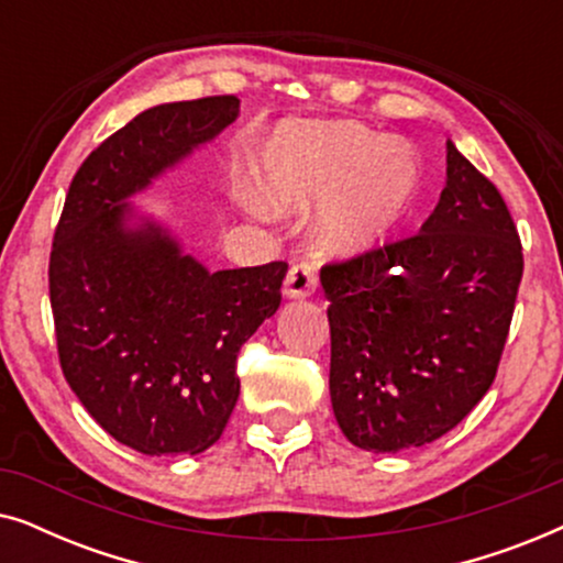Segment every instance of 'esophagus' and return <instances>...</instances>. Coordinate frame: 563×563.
Wrapping results in <instances>:
<instances>
[{
  "instance_id": "34e87169",
  "label": "esophagus",
  "mask_w": 563,
  "mask_h": 563,
  "mask_svg": "<svg viewBox=\"0 0 563 563\" xmlns=\"http://www.w3.org/2000/svg\"><path fill=\"white\" fill-rule=\"evenodd\" d=\"M318 289V268L312 261H297L289 268L287 282H284V295L287 297H307Z\"/></svg>"
}]
</instances>
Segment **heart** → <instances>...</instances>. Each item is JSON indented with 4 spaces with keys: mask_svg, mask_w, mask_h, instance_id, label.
<instances>
[{
    "mask_svg": "<svg viewBox=\"0 0 563 563\" xmlns=\"http://www.w3.org/2000/svg\"><path fill=\"white\" fill-rule=\"evenodd\" d=\"M261 187L284 212L325 205L322 241L356 253L397 225L418 195L420 168L407 151L349 122L287 125L261 156Z\"/></svg>",
    "mask_w": 563,
    "mask_h": 563,
    "instance_id": "b5f03b06",
    "label": "heart"
}]
</instances>
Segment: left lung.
I'll use <instances>...</instances> for the list:
<instances>
[{"instance_id":"left-lung-1","label":"left lung","mask_w":563,"mask_h":563,"mask_svg":"<svg viewBox=\"0 0 563 563\" xmlns=\"http://www.w3.org/2000/svg\"><path fill=\"white\" fill-rule=\"evenodd\" d=\"M445 189L420 233L330 261V399L374 453L433 443L497 376L522 279L503 195L449 141Z\"/></svg>"}]
</instances>
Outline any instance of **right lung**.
<instances>
[{
  "instance_id": "obj_1",
  "label": "right lung",
  "mask_w": 563,
  "mask_h": 563,
  "mask_svg": "<svg viewBox=\"0 0 563 563\" xmlns=\"http://www.w3.org/2000/svg\"><path fill=\"white\" fill-rule=\"evenodd\" d=\"M238 97L158 104L89 153L53 233L58 361L114 441L145 456L202 453L241 395L238 353L279 310L287 261L210 274L164 230L125 228V199L238 118Z\"/></svg>"
}]
</instances>
